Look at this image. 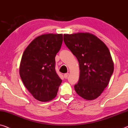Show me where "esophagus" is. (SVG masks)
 Masks as SVG:
<instances>
[{
  "mask_svg": "<svg viewBox=\"0 0 128 128\" xmlns=\"http://www.w3.org/2000/svg\"><path fill=\"white\" fill-rule=\"evenodd\" d=\"M68 75H69V74L68 73H66V74H65L64 75V78H66V79L68 78Z\"/></svg>",
  "mask_w": 128,
  "mask_h": 128,
  "instance_id": "34e87169",
  "label": "esophagus"
}]
</instances>
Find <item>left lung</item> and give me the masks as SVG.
<instances>
[{
	"instance_id": "1",
	"label": "left lung",
	"mask_w": 128,
	"mask_h": 128,
	"mask_svg": "<svg viewBox=\"0 0 128 128\" xmlns=\"http://www.w3.org/2000/svg\"><path fill=\"white\" fill-rule=\"evenodd\" d=\"M64 41L80 65V80L74 86L75 90L84 99H96L108 86L114 72L108 48L89 32L64 34Z\"/></svg>"
}]
</instances>
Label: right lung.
<instances>
[{
    "label": "right lung",
    "instance_id": "right-lung-1",
    "mask_svg": "<svg viewBox=\"0 0 128 128\" xmlns=\"http://www.w3.org/2000/svg\"><path fill=\"white\" fill-rule=\"evenodd\" d=\"M62 34H46L34 39L23 53L20 75L35 99L48 102L56 96L62 80L55 70V57L60 50Z\"/></svg>",
    "mask_w": 128,
    "mask_h": 128
}]
</instances>
